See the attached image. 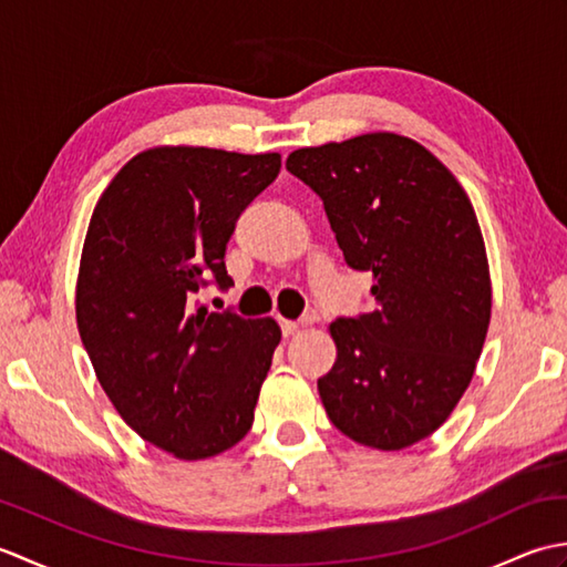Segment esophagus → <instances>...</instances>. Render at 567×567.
Wrapping results in <instances>:
<instances>
[{
  "label": "esophagus",
  "instance_id": "34e87169",
  "mask_svg": "<svg viewBox=\"0 0 567 567\" xmlns=\"http://www.w3.org/2000/svg\"><path fill=\"white\" fill-rule=\"evenodd\" d=\"M315 319L317 317H307L305 321H302V327H309V323H315ZM302 327H299V323L297 321H287V319H282V333L285 336H295L299 329H302Z\"/></svg>",
  "mask_w": 567,
  "mask_h": 567
}]
</instances>
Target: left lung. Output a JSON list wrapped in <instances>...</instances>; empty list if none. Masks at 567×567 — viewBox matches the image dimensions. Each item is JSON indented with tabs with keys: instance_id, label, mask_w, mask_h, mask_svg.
I'll list each match as a JSON object with an SVG mask.
<instances>
[{
	"instance_id": "left-lung-1",
	"label": "left lung",
	"mask_w": 567,
	"mask_h": 567,
	"mask_svg": "<svg viewBox=\"0 0 567 567\" xmlns=\"http://www.w3.org/2000/svg\"><path fill=\"white\" fill-rule=\"evenodd\" d=\"M285 165L321 197L346 262L372 272L375 309L329 323L323 409L360 445L409 449L445 424L485 346L492 282L473 204L392 131L297 148Z\"/></svg>"
}]
</instances>
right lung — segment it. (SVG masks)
Listing matches in <instances>:
<instances>
[{
  "label": "right lung",
  "mask_w": 567,
  "mask_h": 567,
  "mask_svg": "<svg viewBox=\"0 0 567 567\" xmlns=\"http://www.w3.org/2000/svg\"><path fill=\"white\" fill-rule=\"evenodd\" d=\"M280 173V153L155 146L134 155L84 236L75 315L114 409L179 461L246 436L282 331L195 299L207 277L231 287L224 256L236 219Z\"/></svg>",
  "instance_id": "add662e5"
}]
</instances>
